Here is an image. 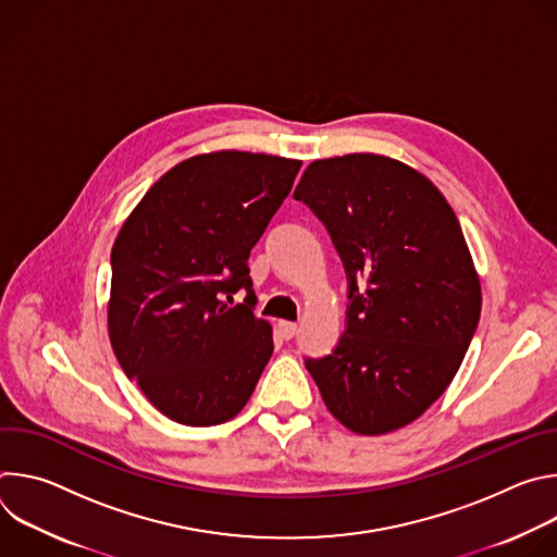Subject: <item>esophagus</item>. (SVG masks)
Wrapping results in <instances>:
<instances>
[{"label":"esophagus","instance_id":"obj_1","mask_svg":"<svg viewBox=\"0 0 557 557\" xmlns=\"http://www.w3.org/2000/svg\"><path fill=\"white\" fill-rule=\"evenodd\" d=\"M280 333L284 339H293L297 335V324L295 322H280Z\"/></svg>","mask_w":557,"mask_h":557}]
</instances>
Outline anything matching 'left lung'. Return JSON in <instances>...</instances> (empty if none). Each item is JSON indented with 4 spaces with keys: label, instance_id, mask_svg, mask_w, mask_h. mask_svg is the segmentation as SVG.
Returning <instances> with one entry per match:
<instances>
[{
    "label": "left lung",
    "instance_id": "obj_1",
    "mask_svg": "<svg viewBox=\"0 0 557 557\" xmlns=\"http://www.w3.org/2000/svg\"><path fill=\"white\" fill-rule=\"evenodd\" d=\"M293 196L324 222L348 277L339 344L306 359L326 408L366 436L417 421L451 383L481 317L456 213L423 174L376 153L310 163Z\"/></svg>",
    "mask_w": 557,
    "mask_h": 557
}]
</instances>
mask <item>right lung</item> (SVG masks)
Here are the masks:
<instances>
[{
  "instance_id": "add662e5",
  "label": "right lung",
  "mask_w": 557,
  "mask_h": 557,
  "mask_svg": "<svg viewBox=\"0 0 557 557\" xmlns=\"http://www.w3.org/2000/svg\"><path fill=\"white\" fill-rule=\"evenodd\" d=\"M299 168L269 153H200L156 181L121 226L110 258V342L168 419L218 425L251 399L273 331L253 314L247 260ZM243 287L246 301L233 305Z\"/></svg>"
}]
</instances>
